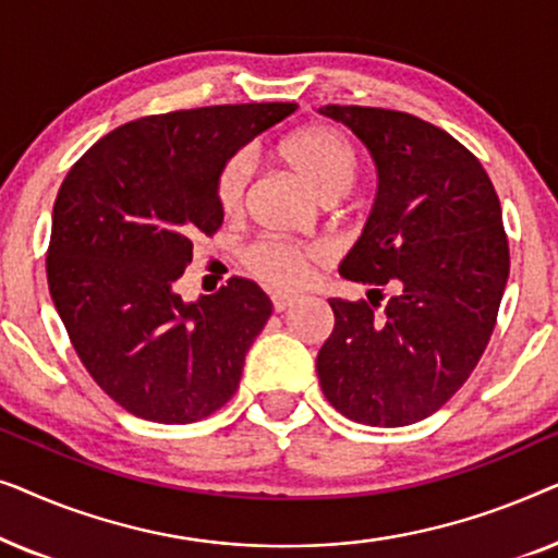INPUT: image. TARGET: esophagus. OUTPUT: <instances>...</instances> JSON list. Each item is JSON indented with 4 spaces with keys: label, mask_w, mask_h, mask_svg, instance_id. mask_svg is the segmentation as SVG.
I'll use <instances>...</instances> for the list:
<instances>
[{
    "label": "esophagus",
    "mask_w": 558,
    "mask_h": 558,
    "mask_svg": "<svg viewBox=\"0 0 558 558\" xmlns=\"http://www.w3.org/2000/svg\"><path fill=\"white\" fill-rule=\"evenodd\" d=\"M271 302H274V310L277 312H284V310H289L294 304V296L292 294H281V292H277V294H271Z\"/></svg>",
    "instance_id": "34e87169"
}]
</instances>
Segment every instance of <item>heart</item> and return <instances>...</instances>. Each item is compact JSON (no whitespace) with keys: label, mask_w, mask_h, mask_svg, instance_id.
<instances>
[{"label":"heart","mask_w":558,"mask_h":558,"mask_svg":"<svg viewBox=\"0 0 558 558\" xmlns=\"http://www.w3.org/2000/svg\"><path fill=\"white\" fill-rule=\"evenodd\" d=\"M281 155L323 201H340L357 180V155L345 136L327 126H310L289 136ZM254 155L239 149L220 165L216 197L226 213H235L246 197ZM325 251L315 243H287L279 239H258L243 248V264L251 274L277 289H296L310 277L312 264L323 262Z\"/></svg>","instance_id":"obj_1"}]
</instances>
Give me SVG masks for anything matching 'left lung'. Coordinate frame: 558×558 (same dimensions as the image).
Wrapping results in <instances>:
<instances>
[{
  "label": "left lung",
  "instance_id": "8db88e82",
  "mask_svg": "<svg viewBox=\"0 0 558 558\" xmlns=\"http://www.w3.org/2000/svg\"><path fill=\"white\" fill-rule=\"evenodd\" d=\"M319 113L345 124L378 172L368 223L340 274L371 293L386 283L397 292L380 313L369 294L330 300L319 386L357 424L422 422L470 378L498 319L510 271L498 193L480 159L429 121L371 106Z\"/></svg>",
  "mask_w": 558,
  "mask_h": 558
}]
</instances>
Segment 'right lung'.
I'll list each match as a JSON object with an SVG mask.
<instances>
[{
    "mask_svg": "<svg viewBox=\"0 0 558 558\" xmlns=\"http://www.w3.org/2000/svg\"><path fill=\"white\" fill-rule=\"evenodd\" d=\"M296 104H226L113 129L65 174L52 208L48 287L81 363L129 414L201 422L239 388L271 300L231 277L182 302L195 235L223 223L220 165Z\"/></svg>",
    "mask_w": 558,
    "mask_h": 558,
    "instance_id": "right-lung-1",
    "label": "right lung"
}]
</instances>
